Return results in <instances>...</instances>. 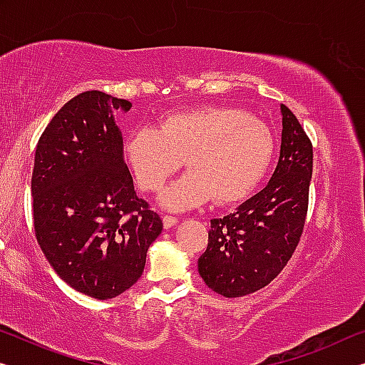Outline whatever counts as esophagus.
Masks as SVG:
<instances>
[{
	"mask_svg": "<svg viewBox=\"0 0 365 365\" xmlns=\"http://www.w3.org/2000/svg\"><path fill=\"white\" fill-rule=\"evenodd\" d=\"M162 222H164V227L165 230H170L172 226H175L177 222H178V217H175V216H162Z\"/></svg>",
	"mask_w": 365,
	"mask_h": 365,
	"instance_id": "34e87169",
	"label": "esophagus"
}]
</instances>
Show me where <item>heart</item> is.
I'll use <instances>...</instances> for the list:
<instances>
[{"label": "heart", "mask_w": 365, "mask_h": 365, "mask_svg": "<svg viewBox=\"0 0 365 365\" xmlns=\"http://www.w3.org/2000/svg\"><path fill=\"white\" fill-rule=\"evenodd\" d=\"M275 154L267 124L236 106H205L168 114L160 129L140 128L129 134L126 155L140 188L157 192L185 164V173L160 193L167 210H192L215 197L230 205L247 198Z\"/></svg>", "instance_id": "b5f03b06"}]
</instances>
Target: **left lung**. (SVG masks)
Instances as JSON below:
<instances>
[{
    "mask_svg": "<svg viewBox=\"0 0 365 365\" xmlns=\"http://www.w3.org/2000/svg\"><path fill=\"white\" fill-rule=\"evenodd\" d=\"M280 157L269 183L235 213L211 220L208 247L198 272L211 290L226 298L244 297L269 285L295 247L304 226L313 172V148L285 105Z\"/></svg>",
    "mask_w": 365,
    "mask_h": 365,
    "instance_id": "obj_1",
    "label": "left lung"
}]
</instances>
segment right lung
Segmentation results:
<instances>
[{
	"mask_svg": "<svg viewBox=\"0 0 365 365\" xmlns=\"http://www.w3.org/2000/svg\"><path fill=\"white\" fill-rule=\"evenodd\" d=\"M130 103L85 91L58 110L36 148L31 193L37 242L73 290L110 300L143 275L162 220L134 192L114 113Z\"/></svg>",
	"mask_w": 365,
	"mask_h": 365,
	"instance_id": "add662e5",
	"label": "right lung"
}]
</instances>
